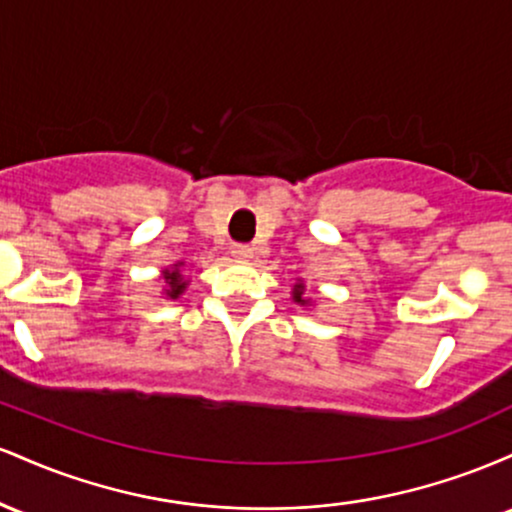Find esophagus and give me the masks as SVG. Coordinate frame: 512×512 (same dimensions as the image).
Here are the masks:
<instances>
[{"instance_id": "34e87169", "label": "esophagus", "mask_w": 512, "mask_h": 512, "mask_svg": "<svg viewBox=\"0 0 512 512\" xmlns=\"http://www.w3.org/2000/svg\"><path fill=\"white\" fill-rule=\"evenodd\" d=\"M233 257H236V260H250L252 257V248L248 243H236L233 245Z\"/></svg>"}]
</instances>
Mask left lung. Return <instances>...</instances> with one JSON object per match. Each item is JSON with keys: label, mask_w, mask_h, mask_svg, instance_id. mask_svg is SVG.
<instances>
[{"label": "left lung", "mask_w": 512, "mask_h": 512, "mask_svg": "<svg viewBox=\"0 0 512 512\" xmlns=\"http://www.w3.org/2000/svg\"><path fill=\"white\" fill-rule=\"evenodd\" d=\"M301 296H303V284H296V289H293V301H296V303H301V305H303L305 301H303V298H301Z\"/></svg>", "instance_id": "obj_1"}]
</instances>
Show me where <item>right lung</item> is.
I'll return each instance as SVG.
<instances>
[{
    "label": "right lung",
    "instance_id": "1",
    "mask_svg": "<svg viewBox=\"0 0 512 512\" xmlns=\"http://www.w3.org/2000/svg\"><path fill=\"white\" fill-rule=\"evenodd\" d=\"M178 269H180V264H175L173 272H168V269H166V286H168L166 293H168L170 298H178L180 293L185 291V286H187L185 281H182V274L178 272Z\"/></svg>",
    "mask_w": 512,
    "mask_h": 512
}]
</instances>
